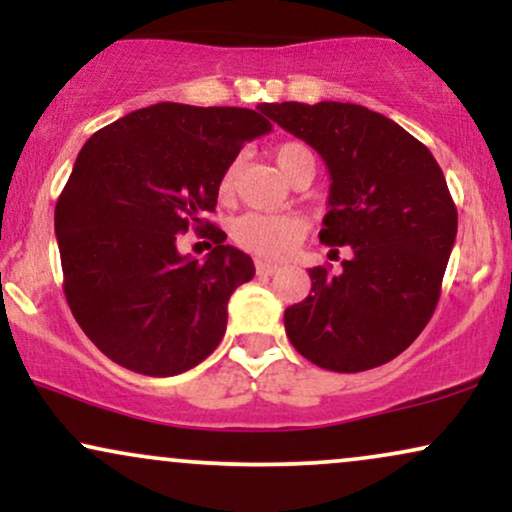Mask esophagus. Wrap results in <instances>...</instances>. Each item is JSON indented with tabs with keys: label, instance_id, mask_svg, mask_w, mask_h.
<instances>
[{
	"label": "esophagus",
	"instance_id": "34e87169",
	"mask_svg": "<svg viewBox=\"0 0 512 512\" xmlns=\"http://www.w3.org/2000/svg\"><path fill=\"white\" fill-rule=\"evenodd\" d=\"M255 269H257V276H272L279 267H276V264H272V262L257 260V262H255Z\"/></svg>",
	"mask_w": 512,
	"mask_h": 512
}]
</instances>
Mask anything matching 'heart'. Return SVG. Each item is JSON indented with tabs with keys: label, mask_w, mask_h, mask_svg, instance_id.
<instances>
[{
	"label": "heart",
	"mask_w": 512,
	"mask_h": 512,
	"mask_svg": "<svg viewBox=\"0 0 512 512\" xmlns=\"http://www.w3.org/2000/svg\"><path fill=\"white\" fill-rule=\"evenodd\" d=\"M303 158H313V151L301 142H286L274 149L276 166H279L286 178H289L293 168ZM233 180H236V166H228L219 182L221 195H228L233 190ZM303 236L305 221L296 214H255V211H250V214L238 216L231 223L233 243L252 252V255L264 257V260H281V257H286L301 243Z\"/></svg>",
	"instance_id": "obj_1"
}]
</instances>
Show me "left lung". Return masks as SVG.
I'll use <instances>...</instances> for the list:
<instances>
[{
  "mask_svg": "<svg viewBox=\"0 0 512 512\" xmlns=\"http://www.w3.org/2000/svg\"><path fill=\"white\" fill-rule=\"evenodd\" d=\"M330 170L320 240L349 245L342 272L310 269L313 289L284 313L301 356L334 373H361L402 354L431 320L457 236V209L440 166L390 117L354 103H262ZM339 255V250H332Z\"/></svg>",
  "mask_w": 512,
  "mask_h": 512,
  "instance_id": "left-lung-1",
  "label": "left lung"
}]
</instances>
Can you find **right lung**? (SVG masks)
I'll return each instance as SVG.
<instances>
[{
    "instance_id": "1",
    "label": "right lung",
    "mask_w": 512,
    "mask_h": 512,
    "mask_svg": "<svg viewBox=\"0 0 512 512\" xmlns=\"http://www.w3.org/2000/svg\"><path fill=\"white\" fill-rule=\"evenodd\" d=\"M272 122L248 108L156 103L98 129L55 207L64 296L110 361L151 378L185 373L219 346L228 298L255 276L250 255L204 221L245 142ZM209 230L204 263L177 236Z\"/></svg>"
}]
</instances>
